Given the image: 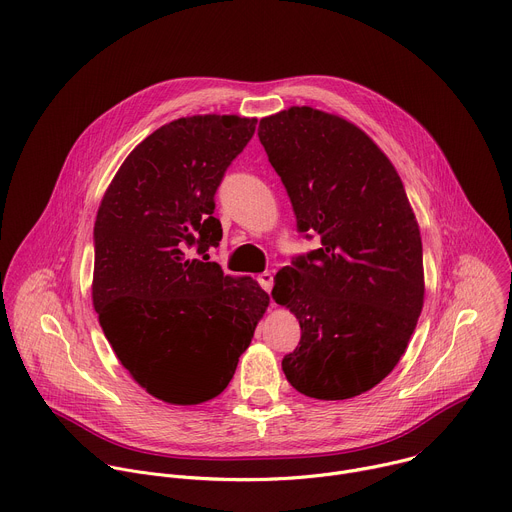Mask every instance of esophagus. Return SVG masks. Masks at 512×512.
Listing matches in <instances>:
<instances>
[{
	"instance_id": "obj_1",
	"label": "esophagus",
	"mask_w": 512,
	"mask_h": 512,
	"mask_svg": "<svg viewBox=\"0 0 512 512\" xmlns=\"http://www.w3.org/2000/svg\"><path fill=\"white\" fill-rule=\"evenodd\" d=\"M258 284L266 290V292H270L272 290V284H274V276L270 274V272H262V274H258Z\"/></svg>"
}]
</instances>
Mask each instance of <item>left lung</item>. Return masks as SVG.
Segmentation results:
<instances>
[{
    "label": "left lung",
    "mask_w": 512,
    "mask_h": 512,
    "mask_svg": "<svg viewBox=\"0 0 512 512\" xmlns=\"http://www.w3.org/2000/svg\"><path fill=\"white\" fill-rule=\"evenodd\" d=\"M298 232L321 248L284 266L272 298L300 323L284 355L288 383L315 399H349L383 381L424 306L420 226L385 153L353 123L311 107L260 121Z\"/></svg>",
    "instance_id": "1"
}]
</instances>
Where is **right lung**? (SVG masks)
<instances>
[{
	"mask_svg": "<svg viewBox=\"0 0 512 512\" xmlns=\"http://www.w3.org/2000/svg\"><path fill=\"white\" fill-rule=\"evenodd\" d=\"M256 119L171 121L125 159L94 222L92 304L131 377L157 399L220 395L248 349L268 294L208 262L222 224L214 195Z\"/></svg>",
	"mask_w": 512,
	"mask_h": 512,
	"instance_id": "add662e5",
	"label": "right lung"
}]
</instances>
